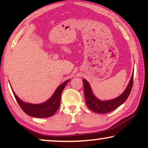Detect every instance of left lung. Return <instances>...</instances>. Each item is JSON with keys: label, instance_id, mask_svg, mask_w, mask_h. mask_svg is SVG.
<instances>
[{"label": "left lung", "instance_id": "left-lung-1", "mask_svg": "<svg viewBox=\"0 0 148 148\" xmlns=\"http://www.w3.org/2000/svg\"><path fill=\"white\" fill-rule=\"evenodd\" d=\"M133 76L134 72H132L128 86L121 95H120L116 98L106 100V101H101L97 98L92 92L89 82L86 79H84V95L87 106L92 112L99 114H106L113 111L123 103L129 97L132 90V84H133Z\"/></svg>", "mask_w": 148, "mask_h": 148}]
</instances>
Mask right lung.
<instances>
[{"mask_svg":"<svg viewBox=\"0 0 148 148\" xmlns=\"http://www.w3.org/2000/svg\"><path fill=\"white\" fill-rule=\"evenodd\" d=\"M70 79H67L62 84L58 86L53 94L50 98L40 104H32L26 102L19 98L17 95L15 93L14 90L12 89L10 84V87L13 92L14 95L16 98L17 103L19 104L21 109L26 114L29 116L37 117V118H46V117H51L55 114L57 110L60 106V100L62 91L66 86ZM10 83V82H9Z\"/></svg>","mask_w":148,"mask_h":148,"instance_id":"add662e5","label":"right lung"}]
</instances>
